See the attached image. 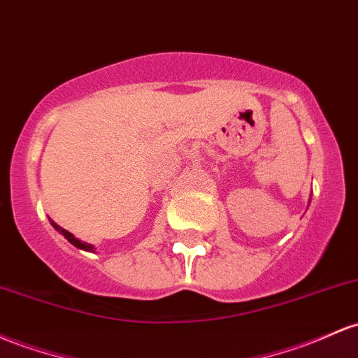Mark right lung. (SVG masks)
Wrapping results in <instances>:
<instances>
[{
    "label": "right lung",
    "mask_w": 358,
    "mask_h": 358,
    "mask_svg": "<svg viewBox=\"0 0 358 358\" xmlns=\"http://www.w3.org/2000/svg\"><path fill=\"white\" fill-rule=\"evenodd\" d=\"M50 224H52V227H54V229L59 231V233H61L62 236H64L66 239H68V241H69L71 245H73V246H76V248H80V250H85V251H95V246H93V245H90V243H85V241H81V239L74 238V234H71L69 231H66V229H64V227L57 226V224L54 222V221H50Z\"/></svg>",
    "instance_id": "obj_1"
}]
</instances>
